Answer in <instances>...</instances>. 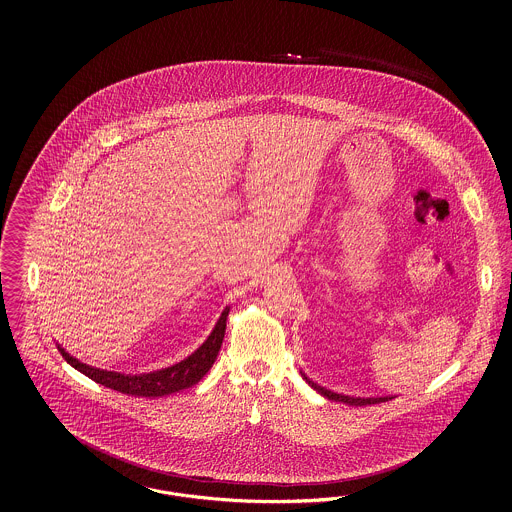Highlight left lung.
Here are the masks:
<instances>
[{"mask_svg": "<svg viewBox=\"0 0 512 512\" xmlns=\"http://www.w3.org/2000/svg\"><path fill=\"white\" fill-rule=\"evenodd\" d=\"M301 376H303V380L313 388V390H317L320 395H324L326 399H330V401H340V403H345V405H353V407H365V405H376V403H386V401H390L393 397L390 395H386V397H351V395H343V393H336V391L326 390V388H322V386H318L317 382H313L305 372H301Z\"/></svg>", "mask_w": 512, "mask_h": 512, "instance_id": "left-lung-1", "label": "left lung"}]
</instances>
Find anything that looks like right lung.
Masks as SVG:
<instances>
[{"instance_id":"right-lung-1","label":"right lung","mask_w":512,"mask_h":512,"mask_svg":"<svg viewBox=\"0 0 512 512\" xmlns=\"http://www.w3.org/2000/svg\"><path fill=\"white\" fill-rule=\"evenodd\" d=\"M228 311H230V307H226L222 311L209 338L203 341L192 355H188L184 361H180L176 365L153 370L147 374H122L115 370H103V368L80 363L78 359H74L73 355H69L59 343H57V349L61 351V355L65 357V361L69 365L105 388L121 391L126 395H134V397H149V399L163 397V395H171L176 391L192 388L211 370V366L219 355L222 340H224Z\"/></svg>"}]
</instances>
